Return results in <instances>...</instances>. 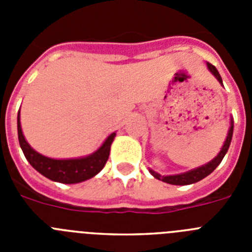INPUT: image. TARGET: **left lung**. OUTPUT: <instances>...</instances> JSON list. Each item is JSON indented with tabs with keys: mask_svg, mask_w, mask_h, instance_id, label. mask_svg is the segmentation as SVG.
Listing matches in <instances>:
<instances>
[{
	"mask_svg": "<svg viewBox=\"0 0 252 252\" xmlns=\"http://www.w3.org/2000/svg\"><path fill=\"white\" fill-rule=\"evenodd\" d=\"M207 66H208L209 72L212 73L216 78H217V81L222 84V78L218 73V70L216 69L215 65H212L211 63H207ZM223 86V84H222ZM232 133H233V121L231 120V126H230V130H228V133H227V137L224 140V144L222 146L221 151L218 153L217 157L215 158L213 160H211L209 162L204 164V165L199 166V168H195L192 169V170L187 171V173H182V174H175V175H160L158 174L157 171L154 170H149L151 173L154 178H157V179L161 180V182H165L168 184H173V186H188V184H193V183H197L199 180H202L203 178H206L207 175H209L217 168L220 164H221L222 159L224 158L226 155L227 150L230 148V144H231V140H232Z\"/></svg>",
	"mask_w": 252,
	"mask_h": 252,
	"instance_id": "1",
	"label": "left lung"
}]
</instances>
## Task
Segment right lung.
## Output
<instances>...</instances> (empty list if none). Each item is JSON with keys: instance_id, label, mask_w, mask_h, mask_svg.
I'll return each instance as SVG.
<instances>
[{"instance_id": "add662e5", "label": "right lung", "mask_w": 252, "mask_h": 252, "mask_svg": "<svg viewBox=\"0 0 252 252\" xmlns=\"http://www.w3.org/2000/svg\"><path fill=\"white\" fill-rule=\"evenodd\" d=\"M17 135H19V142L22 153L35 170L54 182L75 184L91 179L103 169L110 157L111 144L115 139L116 132L111 133L110 136L107 137L98 150L88 157L78 158V159H51L35 151L29 145V142L26 141L22 133L21 124H20V111L17 113Z\"/></svg>"}]
</instances>
